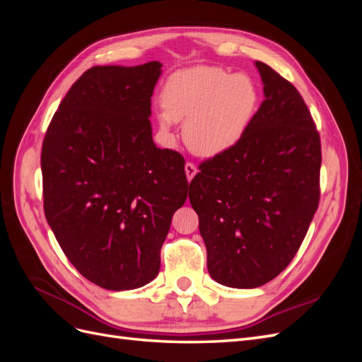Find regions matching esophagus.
<instances>
[{
	"mask_svg": "<svg viewBox=\"0 0 362 362\" xmlns=\"http://www.w3.org/2000/svg\"><path fill=\"white\" fill-rule=\"evenodd\" d=\"M196 172H198V169H196V166H194L193 163H190V161L185 163V175H187V180H189V181L193 180Z\"/></svg>",
	"mask_w": 362,
	"mask_h": 362,
	"instance_id": "1",
	"label": "esophagus"
}]
</instances>
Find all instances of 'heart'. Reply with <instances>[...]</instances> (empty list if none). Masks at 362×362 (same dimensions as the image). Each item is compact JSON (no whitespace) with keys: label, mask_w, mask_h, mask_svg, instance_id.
Instances as JSON below:
<instances>
[{"label":"heart","mask_w":362,"mask_h":362,"mask_svg":"<svg viewBox=\"0 0 362 362\" xmlns=\"http://www.w3.org/2000/svg\"><path fill=\"white\" fill-rule=\"evenodd\" d=\"M258 89L245 74L222 68H193L172 75L163 89L161 125L187 119L185 144L202 157H214L243 137L258 107Z\"/></svg>","instance_id":"obj_1"}]
</instances>
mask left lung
Segmentation results:
<instances>
[{"mask_svg": "<svg viewBox=\"0 0 362 362\" xmlns=\"http://www.w3.org/2000/svg\"><path fill=\"white\" fill-rule=\"evenodd\" d=\"M264 83L246 133L204 160L189 187L206 267L226 287L276 278L303 242L320 201V134L298 89L257 62Z\"/></svg>", "mask_w": 362, "mask_h": 362, "instance_id": "8db88e82", "label": "left lung"}]
</instances>
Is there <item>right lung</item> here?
<instances>
[{
  "mask_svg": "<svg viewBox=\"0 0 362 362\" xmlns=\"http://www.w3.org/2000/svg\"><path fill=\"white\" fill-rule=\"evenodd\" d=\"M160 68L87 69L42 144L47 221L74 267L107 290L139 288L158 275L172 216L187 199L184 157L152 140Z\"/></svg>",
  "mask_w": 362,
  "mask_h": 362,
  "instance_id": "right-lung-1",
  "label": "right lung"
}]
</instances>
